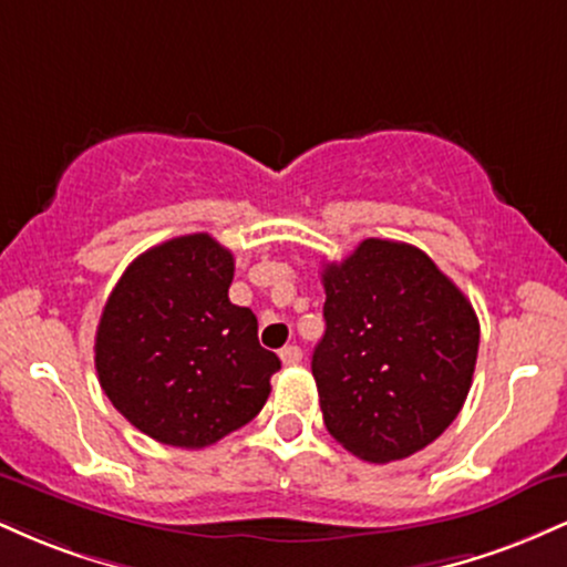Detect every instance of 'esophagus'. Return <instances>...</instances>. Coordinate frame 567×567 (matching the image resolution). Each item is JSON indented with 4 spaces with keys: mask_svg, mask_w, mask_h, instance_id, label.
I'll return each instance as SVG.
<instances>
[{
    "mask_svg": "<svg viewBox=\"0 0 567 567\" xmlns=\"http://www.w3.org/2000/svg\"><path fill=\"white\" fill-rule=\"evenodd\" d=\"M279 360H282L285 365H298V362L303 360V351L298 347H285L282 351H279Z\"/></svg>",
    "mask_w": 567,
    "mask_h": 567,
    "instance_id": "obj_1",
    "label": "esophagus"
}]
</instances>
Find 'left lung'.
I'll use <instances>...</instances> for the list:
<instances>
[{
    "label": "left lung",
    "mask_w": 567,
    "mask_h": 567,
    "mask_svg": "<svg viewBox=\"0 0 567 567\" xmlns=\"http://www.w3.org/2000/svg\"><path fill=\"white\" fill-rule=\"evenodd\" d=\"M324 336L311 357L328 432L362 461L419 453L470 394L480 322L419 247L370 237L322 266Z\"/></svg>",
    "instance_id": "8db88e82"
}]
</instances>
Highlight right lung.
I'll return each mask as SVG.
<instances>
[{"label": "right lung", "instance_id": "right-lung-1", "mask_svg": "<svg viewBox=\"0 0 567 567\" xmlns=\"http://www.w3.org/2000/svg\"><path fill=\"white\" fill-rule=\"evenodd\" d=\"M234 256L210 234L141 252L103 306L95 333L101 389L162 445H213L256 419L279 357L258 320L229 301Z\"/></svg>", "mask_w": 567, "mask_h": 567}]
</instances>
